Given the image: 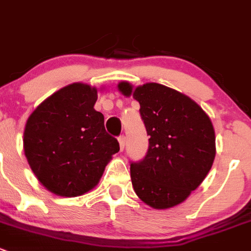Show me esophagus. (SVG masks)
I'll list each match as a JSON object with an SVG mask.
<instances>
[{
	"mask_svg": "<svg viewBox=\"0 0 251 251\" xmlns=\"http://www.w3.org/2000/svg\"><path fill=\"white\" fill-rule=\"evenodd\" d=\"M118 143H120V150L121 151H123V150H125V146H126V136L121 135L120 138H118Z\"/></svg>",
	"mask_w": 251,
	"mask_h": 251,
	"instance_id": "34e87169",
	"label": "esophagus"
}]
</instances>
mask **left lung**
<instances>
[{"label":"left lung","mask_w":251,"mask_h":251,"mask_svg":"<svg viewBox=\"0 0 251 251\" xmlns=\"http://www.w3.org/2000/svg\"><path fill=\"white\" fill-rule=\"evenodd\" d=\"M121 94L140 104L150 135L146 157L130 164L138 197L153 209H169L187 200L208 175L216 154L210 117L187 95L159 83L117 84Z\"/></svg>","instance_id":"left-lung-1"}]
</instances>
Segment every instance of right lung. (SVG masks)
<instances>
[{
  "label": "right lung",
  "mask_w": 251,
  "mask_h": 251,
  "mask_svg": "<svg viewBox=\"0 0 251 251\" xmlns=\"http://www.w3.org/2000/svg\"><path fill=\"white\" fill-rule=\"evenodd\" d=\"M104 88H100V90ZM99 89L87 83L56 90L33 110L24 129V153L49 192L77 197L93 190L120 151L104 115L94 108Z\"/></svg>",
  "instance_id": "1"
}]
</instances>
